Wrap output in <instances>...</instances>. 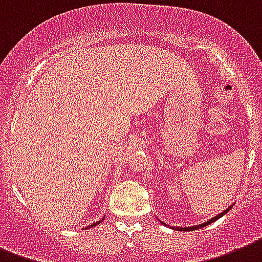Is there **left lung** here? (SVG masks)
<instances>
[{"label":"left lung","mask_w":262,"mask_h":262,"mask_svg":"<svg viewBox=\"0 0 262 262\" xmlns=\"http://www.w3.org/2000/svg\"><path fill=\"white\" fill-rule=\"evenodd\" d=\"M232 205H234V204H232ZM232 205H231V206H228V208H227L226 210H223L222 213H219L217 216H214V217L209 219L208 222L202 223V224H198V226H191V227H169V226H168V227H169V228H173V230H176V231H194V230H200V228H202V227L209 226L210 223H214V222H216V220H219V219H220V217H223V216H224V214H226L231 208H232ZM161 223H163V222H161ZM163 224H164V226H167L165 223H163Z\"/></svg>","instance_id":"left-lung-1"}]
</instances>
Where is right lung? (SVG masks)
Listing matches in <instances>:
<instances>
[{
  "label": "right lung",
  "mask_w": 262,
  "mask_h": 262,
  "mask_svg": "<svg viewBox=\"0 0 262 262\" xmlns=\"http://www.w3.org/2000/svg\"><path fill=\"white\" fill-rule=\"evenodd\" d=\"M103 219H105V217H103ZM103 219H102V220H99V222L94 223V224H91V226H90V227H89V228H91V227H95V226H98L99 223H102V222H103Z\"/></svg>",
  "instance_id": "1"
}]
</instances>
